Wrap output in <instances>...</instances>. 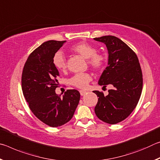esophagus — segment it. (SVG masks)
<instances>
[{"instance_id": "34e87169", "label": "esophagus", "mask_w": 160, "mask_h": 160, "mask_svg": "<svg viewBox=\"0 0 160 160\" xmlns=\"http://www.w3.org/2000/svg\"><path fill=\"white\" fill-rule=\"evenodd\" d=\"M87 92L85 90H80V95L81 96H83L85 95V94H86Z\"/></svg>"}]
</instances>
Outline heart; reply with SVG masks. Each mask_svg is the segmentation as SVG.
I'll use <instances>...</instances> for the list:
<instances>
[{"mask_svg": "<svg viewBox=\"0 0 160 160\" xmlns=\"http://www.w3.org/2000/svg\"><path fill=\"white\" fill-rule=\"evenodd\" d=\"M72 52L79 54L84 58L88 59V65L94 70H100L104 68L107 62V56L104 54L97 53L95 47L87 42H79L70 47ZM53 66L60 71L66 69V61L64 54L61 51H57L53 57ZM92 80L88 73H78L70 80V83L80 89H85Z\"/></svg>", "mask_w": 160, "mask_h": 160, "instance_id": "b5f03b06", "label": "heart"}]
</instances>
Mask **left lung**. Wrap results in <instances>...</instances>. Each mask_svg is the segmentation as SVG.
Instances as JSON below:
<instances>
[{"label":"left lung","instance_id":"obj_1","mask_svg":"<svg viewBox=\"0 0 160 160\" xmlns=\"http://www.w3.org/2000/svg\"><path fill=\"white\" fill-rule=\"evenodd\" d=\"M104 43L109 53L108 66L103 71L98 84L106 88L112 85L108 95L93 91L98 98L94 112L100 120L116 124L131 114L141 95L142 74L135 53L122 40L114 36L94 38Z\"/></svg>","mask_w":160,"mask_h":160}]
</instances>
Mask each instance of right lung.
I'll list each match as a JSON object with an SVG mask.
<instances>
[{
	"label": "right lung",
	"mask_w": 160,
	"mask_h": 160,
	"mask_svg": "<svg viewBox=\"0 0 160 160\" xmlns=\"http://www.w3.org/2000/svg\"><path fill=\"white\" fill-rule=\"evenodd\" d=\"M66 42L50 40L43 43L29 56L22 75V89L29 109L51 127L68 122L80 98L76 90H67L63 97L55 91L59 72L53 66V57Z\"/></svg>",
	"instance_id": "right-lung-1"
}]
</instances>
